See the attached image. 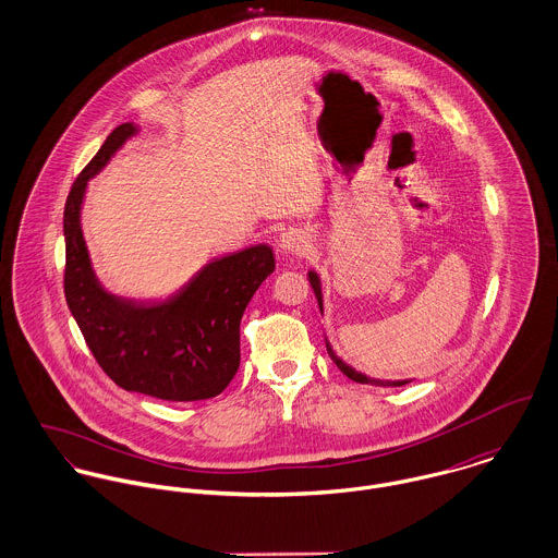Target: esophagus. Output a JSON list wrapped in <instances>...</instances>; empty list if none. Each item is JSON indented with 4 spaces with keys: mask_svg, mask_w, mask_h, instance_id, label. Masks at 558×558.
Returning <instances> with one entry per match:
<instances>
[{
    "mask_svg": "<svg viewBox=\"0 0 558 558\" xmlns=\"http://www.w3.org/2000/svg\"><path fill=\"white\" fill-rule=\"evenodd\" d=\"M310 239H307V234L303 232V230H296V228H290V230H286L279 239H277V248L281 251V253H286V255H299V257H303V255H307L310 253Z\"/></svg>",
    "mask_w": 558,
    "mask_h": 558,
    "instance_id": "obj_1",
    "label": "esophagus"
}]
</instances>
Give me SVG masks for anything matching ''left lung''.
<instances>
[{
    "label": "left lung",
    "mask_w": 558,
    "mask_h": 558,
    "mask_svg": "<svg viewBox=\"0 0 558 558\" xmlns=\"http://www.w3.org/2000/svg\"><path fill=\"white\" fill-rule=\"evenodd\" d=\"M310 281H312V288H314V292H316V296H318V305L319 310H322V292H319L318 275H316V272H310ZM326 352H328V356L332 359V363H335L350 380H354V383H361V385H378V387H401V385L408 383V380H369L365 374L352 369V367L345 365L341 359H337V354L332 352V348L328 345V341H326Z\"/></svg>",
    "instance_id": "obj_1"
}]
</instances>
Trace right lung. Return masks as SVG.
<instances>
[{"label":"right lung","instance_id":"1","mask_svg":"<svg viewBox=\"0 0 558 558\" xmlns=\"http://www.w3.org/2000/svg\"><path fill=\"white\" fill-rule=\"evenodd\" d=\"M137 126L120 124L89 160L64 206V296L100 369L122 389L167 401L219 396L240 365V319L262 281L275 270L268 244L210 262L178 296L137 305L107 294L89 268L80 226L87 180Z\"/></svg>","mask_w":558,"mask_h":558}]
</instances>
